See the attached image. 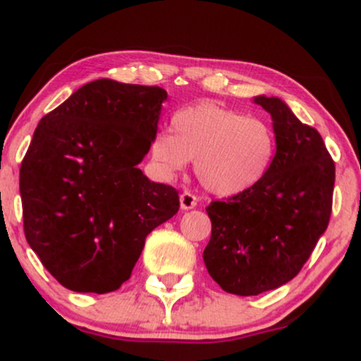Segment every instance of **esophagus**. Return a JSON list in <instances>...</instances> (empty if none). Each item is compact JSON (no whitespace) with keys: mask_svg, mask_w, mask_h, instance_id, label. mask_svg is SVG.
Returning a JSON list of instances; mask_svg holds the SVG:
<instances>
[{"mask_svg":"<svg viewBox=\"0 0 361 361\" xmlns=\"http://www.w3.org/2000/svg\"><path fill=\"white\" fill-rule=\"evenodd\" d=\"M197 202H198V198L195 197L192 192H183L180 195V205L183 210L195 209V207H197Z\"/></svg>","mask_w":361,"mask_h":361,"instance_id":"obj_1","label":"esophagus"}]
</instances>
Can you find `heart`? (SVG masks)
<instances>
[{
    "label": "heart",
    "mask_w": 361,
    "mask_h": 361,
    "mask_svg": "<svg viewBox=\"0 0 361 361\" xmlns=\"http://www.w3.org/2000/svg\"><path fill=\"white\" fill-rule=\"evenodd\" d=\"M276 154V135L263 118L217 103H197L178 110L169 135H154L151 157L164 178L195 161V175L207 192L235 197L267 176Z\"/></svg>",
    "instance_id": "b5f03b06"
}]
</instances>
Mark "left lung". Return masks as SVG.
Returning a JSON list of instances; mask_svg holds the SVG:
<instances>
[{
    "label": "left lung",
    "instance_id": "obj_1",
    "mask_svg": "<svg viewBox=\"0 0 361 361\" xmlns=\"http://www.w3.org/2000/svg\"><path fill=\"white\" fill-rule=\"evenodd\" d=\"M271 115L276 154L250 192L207 207L212 235L205 267L222 290L258 295L279 288L302 267L329 224L334 161L314 127L302 123L280 98L256 97Z\"/></svg>",
    "mask_w": 361,
    "mask_h": 361
}]
</instances>
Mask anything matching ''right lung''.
<instances>
[{"label": "right lung", "mask_w": 361, "mask_h": 361, "mask_svg": "<svg viewBox=\"0 0 361 361\" xmlns=\"http://www.w3.org/2000/svg\"><path fill=\"white\" fill-rule=\"evenodd\" d=\"M166 98L159 86L97 80L37 126L20 168L23 231L62 287L120 288L147 234L180 209L173 186L137 168Z\"/></svg>", "instance_id": "right-lung-1"}]
</instances>
